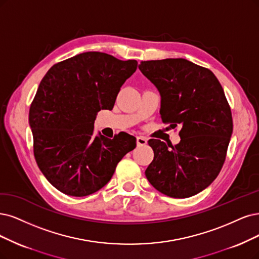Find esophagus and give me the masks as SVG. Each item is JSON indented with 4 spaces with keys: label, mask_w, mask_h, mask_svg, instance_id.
Here are the masks:
<instances>
[{
    "label": "esophagus",
    "mask_w": 259,
    "mask_h": 259,
    "mask_svg": "<svg viewBox=\"0 0 259 259\" xmlns=\"http://www.w3.org/2000/svg\"><path fill=\"white\" fill-rule=\"evenodd\" d=\"M137 144L138 146H143L147 144V139L144 137H138L137 138Z\"/></svg>",
    "instance_id": "esophagus-1"
}]
</instances>
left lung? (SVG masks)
Here are the masks:
<instances>
[{
    "label": "left lung",
    "mask_w": 259,
    "mask_h": 259,
    "mask_svg": "<svg viewBox=\"0 0 259 259\" xmlns=\"http://www.w3.org/2000/svg\"><path fill=\"white\" fill-rule=\"evenodd\" d=\"M139 68L160 93L162 121L180 127L175 146L148 141L154 160L145 175L169 197L193 196L219 175L233 133L222 85L211 70L185 59L144 61Z\"/></svg>",
    "instance_id": "1"
}]
</instances>
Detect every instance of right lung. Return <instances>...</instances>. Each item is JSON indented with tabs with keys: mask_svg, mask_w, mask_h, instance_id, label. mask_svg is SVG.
Segmentation results:
<instances>
[{
	"mask_svg": "<svg viewBox=\"0 0 259 259\" xmlns=\"http://www.w3.org/2000/svg\"><path fill=\"white\" fill-rule=\"evenodd\" d=\"M137 67L136 60L85 52L53 65L42 78L28 115L34 156L62 193L82 197L97 192L136 148L137 139L127 133L94 137V122L100 110L113 109Z\"/></svg>",
	"mask_w": 259,
	"mask_h": 259,
	"instance_id": "obj_1",
	"label": "right lung"
}]
</instances>
